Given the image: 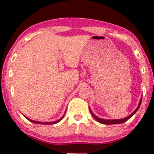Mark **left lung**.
<instances>
[{
  "label": "left lung",
  "instance_id": "left-lung-1",
  "mask_svg": "<svg viewBox=\"0 0 154 154\" xmlns=\"http://www.w3.org/2000/svg\"><path fill=\"white\" fill-rule=\"evenodd\" d=\"M141 103H142V97H141L140 101H139V105H138L137 108H136V109H135L134 111H133V112H132L131 114L130 115V116H127V117H126V118H124V119H109V120H107V119H100V118H98V117H97V116H96L95 115H94V113L92 112V111H91V110L90 107H89V110H90V112H91V116H93V118H94V119H95V120L97 121V122H99V123L103 124V125H118V124L124 123V122H127V121L128 120V119H130V118H131L132 116H133V115H134L135 113H136V112H137V110L139 109V107H140Z\"/></svg>",
  "mask_w": 154,
  "mask_h": 154
}]
</instances>
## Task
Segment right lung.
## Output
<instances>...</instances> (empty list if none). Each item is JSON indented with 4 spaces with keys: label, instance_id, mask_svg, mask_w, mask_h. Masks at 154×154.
<instances>
[{
    "label": "right lung",
    "instance_id": "add662e5",
    "mask_svg": "<svg viewBox=\"0 0 154 154\" xmlns=\"http://www.w3.org/2000/svg\"><path fill=\"white\" fill-rule=\"evenodd\" d=\"M65 114H66V112L64 113V115H63V116H62V117L60 118V119H59V120H57V121H55V122H36V121L31 120V119H28V118H27V117H26V116H24V117H25L26 119H28V120L29 121V122H32V123H35V124H38V125H54V124H57V123H58V122H60V121H61L62 119H63V118H64V116H65Z\"/></svg>",
    "mask_w": 154,
    "mask_h": 154
}]
</instances>
